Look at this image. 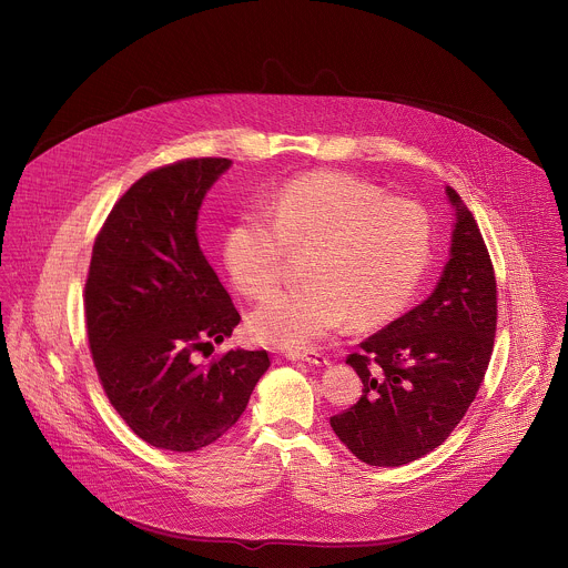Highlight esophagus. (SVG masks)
<instances>
[{
	"instance_id": "34e87169",
	"label": "esophagus",
	"mask_w": 568,
	"mask_h": 568,
	"mask_svg": "<svg viewBox=\"0 0 568 568\" xmlns=\"http://www.w3.org/2000/svg\"><path fill=\"white\" fill-rule=\"evenodd\" d=\"M286 357L293 359V362H306V364H313V366H326V364H328V357H326L322 351H315V348L288 351Z\"/></svg>"
}]
</instances>
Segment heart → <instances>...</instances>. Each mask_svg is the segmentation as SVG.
<instances>
[{
	"label": "heart",
	"mask_w": 568,
	"mask_h": 568,
	"mask_svg": "<svg viewBox=\"0 0 568 568\" xmlns=\"http://www.w3.org/2000/svg\"><path fill=\"white\" fill-rule=\"evenodd\" d=\"M291 253H306L308 280L262 302L248 331L264 344L304 348L348 320L375 328L407 306L429 264V217L348 174H306L264 209L242 211L224 237L226 271L246 297L268 295Z\"/></svg>",
	"instance_id": "obj_1"
}]
</instances>
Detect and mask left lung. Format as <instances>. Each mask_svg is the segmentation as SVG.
<instances>
[{
  "label": "left lung",
  "instance_id": "8db88e82",
  "mask_svg": "<svg viewBox=\"0 0 568 568\" xmlns=\"http://www.w3.org/2000/svg\"><path fill=\"white\" fill-rule=\"evenodd\" d=\"M456 211L449 262L434 293L346 357L362 398L331 416L339 440L364 463L407 465L447 440L487 373L498 320L496 273L471 211Z\"/></svg>",
  "mask_w": 568,
  "mask_h": 568
}]
</instances>
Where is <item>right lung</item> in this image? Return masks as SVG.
Segmentation results:
<instances>
[{
	"instance_id": "1",
	"label": "right lung",
	"mask_w": 568,
	"mask_h": 568,
	"mask_svg": "<svg viewBox=\"0 0 568 568\" xmlns=\"http://www.w3.org/2000/svg\"><path fill=\"white\" fill-rule=\"evenodd\" d=\"M229 159H185L148 172L105 217L83 291L92 362L130 429L159 449L193 452L235 425L266 351H229L240 313L195 233L206 190Z\"/></svg>"
}]
</instances>
